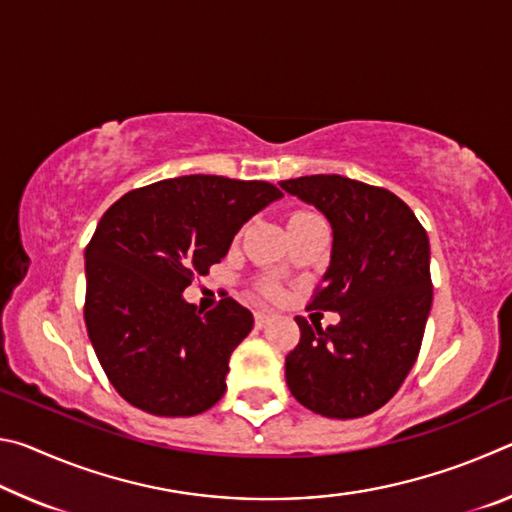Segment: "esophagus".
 <instances>
[{"label":"esophagus","instance_id":"esophagus-1","mask_svg":"<svg viewBox=\"0 0 512 512\" xmlns=\"http://www.w3.org/2000/svg\"><path fill=\"white\" fill-rule=\"evenodd\" d=\"M271 314H266V311H255V325L262 329V327H266L268 323H271Z\"/></svg>","mask_w":512,"mask_h":512}]
</instances>
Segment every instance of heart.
<instances>
[{"label": "heart", "mask_w": 512, "mask_h": 512, "mask_svg": "<svg viewBox=\"0 0 512 512\" xmlns=\"http://www.w3.org/2000/svg\"><path fill=\"white\" fill-rule=\"evenodd\" d=\"M302 214H307V212H296L293 216H302ZM293 216H291V219H293Z\"/></svg>", "instance_id": "heart-1"}]
</instances>
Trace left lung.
Masks as SVG:
<instances>
[{
	"instance_id": "1",
	"label": "left lung",
	"mask_w": 512,
	"mask_h": 512,
	"mask_svg": "<svg viewBox=\"0 0 512 512\" xmlns=\"http://www.w3.org/2000/svg\"><path fill=\"white\" fill-rule=\"evenodd\" d=\"M280 187L332 225L329 266L309 307L341 316L325 332L296 318L287 386L318 415L361 418L391 400L418 359L433 298L429 237L388 189L329 173Z\"/></svg>"
}]
</instances>
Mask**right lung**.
Segmentation results:
<instances>
[{"label": "right lung", "mask_w": 512, "mask_h": 512, "mask_svg": "<svg viewBox=\"0 0 512 512\" xmlns=\"http://www.w3.org/2000/svg\"><path fill=\"white\" fill-rule=\"evenodd\" d=\"M277 198L262 180L183 176L128 192L101 216L85 248V327L128 404L189 418L221 400L253 314L232 298L203 314L183 291Z\"/></svg>", "instance_id": "add662e5"}]
</instances>
